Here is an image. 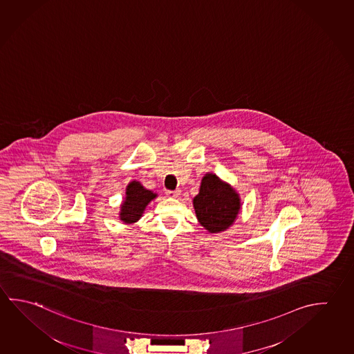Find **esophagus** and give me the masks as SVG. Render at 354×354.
I'll list each match as a JSON object with an SVG mask.
<instances>
[{"label":"esophagus","mask_w":354,"mask_h":354,"mask_svg":"<svg viewBox=\"0 0 354 354\" xmlns=\"http://www.w3.org/2000/svg\"><path fill=\"white\" fill-rule=\"evenodd\" d=\"M180 194H181V192H180L179 189L178 190H175V192H167V195H168L169 198H179Z\"/></svg>","instance_id":"1"}]
</instances>
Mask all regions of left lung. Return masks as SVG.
I'll return each mask as SVG.
<instances>
[{
	"mask_svg": "<svg viewBox=\"0 0 354 354\" xmlns=\"http://www.w3.org/2000/svg\"><path fill=\"white\" fill-rule=\"evenodd\" d=\"M192 205L200 225L210 234H217L235 223L242 204L240 194L229 183L214 173H206Z\"/></svg>",
	"mask_w": 354,
	"mask_h": 354,
	"instance_id": "obj_1",
	"label": "left lung"
}]
</instances>
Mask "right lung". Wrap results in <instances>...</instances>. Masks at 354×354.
<instances>
[{
  "mask_svg": "<svg viewBox=\"0 0 354 354\" xmlns=\"http://www.w3.org/2000/svg\"><path fill=\"white\" fill-rule=\"evenodd\" d=\"M158 194L145 189L139 181L133 180L125 189V196L120 204L119 218L124 223H134L143 216L144 211Z\"/></svg>",
  "mask_w": 354,
  "mask_h": 354,
  "instance_id": "add662e5",
  "label": "right lung"
}]
</instances>
